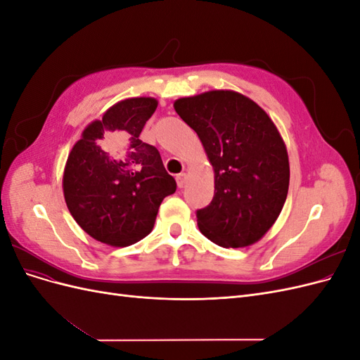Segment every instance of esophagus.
I'll return each instance as SVG.
<instances>
[{
	"mask_svg": "<svg viewBox=\"0 0 360 360\" xmlns=\"http://www.w3.org/2000/svg\"><path fill=\"white\" fill-rule=\"evenodd\" d=\"M176 180H177V186H179V188H184V184H186V181H188V174H186V172L177 174Z\"/></svg>",
	"mask_w": 360,
	"mask_h": 360,
	"instance_id": "1",
	"label": "esophagus"
}]
</instances>
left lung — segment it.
I'll return each instance as SVG.
<instances>
[{
    "instance_id": "1",
    "label": "left lung",
    "mask_w": 360,
    "mask_h": 360,
    "mask_svg": "<svg viewBox=\"0 0 360 360\" xmlns=\"http://www.w3.org/2000/svg\"><path fill=\"white\" fill-rule=\"evenodd\" d=\"M214 169V197L197 212L200 231L222 248L258 242L275 224L290 184L287 147L264 110L231 90L174 102Z\"/></svg>"
}]
</instances>
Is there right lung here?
I'll return each mask as SVG.
<instances>
[{"label": "right lung", "instance_id": "add662e5", "mask_svg": "<svg viewBox=\"0 0 360 360\" xmlns=\"http://www.w3.org/2000/svg\"><path fill=\"white\" fill-rule=\"evenodd\" d=\"M156 108L153 97L115 103L84 129L69 153L64 200L73 219L97 242L118 248L139 242L153 230L163 198L177 189L158 148L139 139Z\"/></svg>", "mask_w": 360, "mask_h": 360}]
</instances>
